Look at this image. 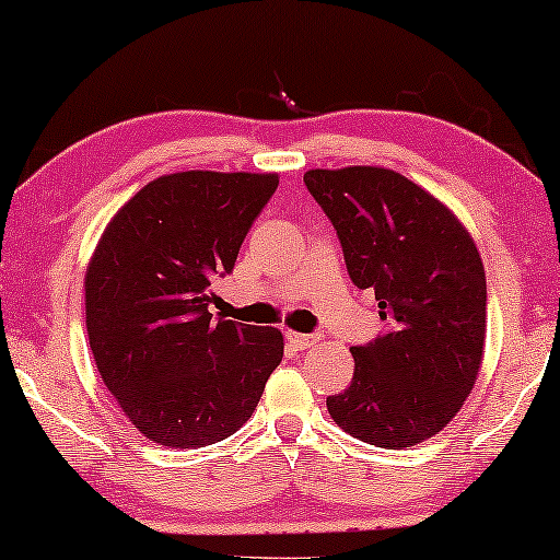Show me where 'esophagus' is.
<instances>
[{"label":"esophagus","mask_w":560,"mask_h":560,"mask_svg":"<svg viewBox=\"0 0 560 560\" xmlns=\"http://www.w3.org/2000/svg\"><path fill=\"white\" fill-rule=\"evenodd\" d=\"M285 339L293 343L295 349H308V347H313V343L318 341V336H313V334H301V331H293V328H288L285 331Z\"/></svg>","instance_id":"obj_1"}]
</instances>
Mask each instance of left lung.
Returning a JSON list of instances; mask_svg holds the SVG:
<instances>
[{
    "instance_id": "1",
    "label": "left lung",
    "mask_w": 560,
    "mask_h": 560,
    "mask_svg": "<svg viewBox=\"0 0 560 560\" xmlns=\"http://www.w3.org/2000/svg\"><path fill=\"white\" fill-rule=\"evenodd\" d=\"M339 234L349 278L372 288L387 334L351 347L354 377L326 408L354 439L408 448L462 410L487 334L485 265L456 213L387 167L303 175Z\"/></svg>"
}]
</instances>
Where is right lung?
Wrapping results in <instances>:
<instances>
[{
    "mask_svg": "<svg viewBox=\"0 0 560 560\" xmlns=\"http://www.w3.org/2000/svg\"><path fill=\"white\" fill-rule=\"evenodd\" d=\"M275 173L160 175L106 224L86 270V331L104 385L132 425L173 448L240 431L282 359V334L213 318Z\"/></svg>",
    "mask_w": 560,
    "mask_h": 560,
    "instance_id": "1",
    "label": "right lung"
}]
</instances>
